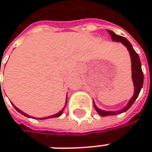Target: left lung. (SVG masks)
I'll list each match as a JSON object with an SVG mask.
<instances>
[{
	"label": "left lung",
	"instance_id": "left-lung-1",
	"mask_svg": "<svg viewBox=\"0 0 152 152\" xmlns=\"http://www.w3.org/2000/svg\"><path fill=\"white\" fill-rule=\"evenodd\" d=\"M107 31L110 34L113 41L122 43L124 46H126L127 50H129V52L130 59H131L132 80H133V84H134V96L129 101L128 104L126 105L124 107L120 109V110H118V111H104V110H102V109L97 107L96 106V104H95V102H94V107L96 110L98 114L102 116V117L121 114L126 112L127 110H129V107L133 105V103L134 102V101L137 99V97L139 96V94H140V92L141 89H142L144 83V75L143 72H142V68H141V62H140V60L139 55L136 53V51L134 50V48H133L132 45L130 44V42L127 39L124 38V37L116 34L113 31H111V30H107Z\"/></svg>",
	"mask_w": 152,
	"mask_h": 152
}]
</instances>
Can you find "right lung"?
Wrapping results in <instances>:
<instances>
[{"instance_id": "obj_1", "label": "right lung", "mask_w": 152, "mask_h": 152, "mask_svg": "<svg viewBox=\"0 0 152 152\" xmlns=\"http://www.w3.org/2000/svg\"><path fill=\"white\" fill-rule=\"evenodd\" d=\"M0 71H1V66H0ZM1 83V82H0ZM1 86V85H0ZM67 99H66V102H65V106H64V107L62 108L61 109V111L59 112V113H56L54 114V115H51V116H49V117H45V118H37V119H41V120H43V119H47V118H58V117H60L61 116V114H62V113H63V110H64V108H65V107H66V105H67ZM12 105L14 107V108L19 113L21 114H23V116H25V117H27V118H35L34 117H31V116H29L28 114H27L25 113H23V111H21L20 109H18V108L17 107H15L14 106V104L13 103H12Z\"/></svg>"}]
</instances>
